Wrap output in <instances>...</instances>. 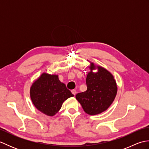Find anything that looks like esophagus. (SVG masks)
I'll list each match as a JSON object with an SVG mask.
<instances>
[{
    "mask_svg": "<svg viewBox=\"0 0 149 149\" xmlns=\"http://www.w3.org/2000/svg\"><path fill=\"white\" fill-rule=\"evenodd\" d=\"M71 92H72V93L73 95H76V93H77V91H76V90H72L71 91Z\"/></svg>",
    "mask_w": 149,
    "mask_h": 149,
    "instance_id": "34e87169",
    "label": "esophagus"
}]
</instances>
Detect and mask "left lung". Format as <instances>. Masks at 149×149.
Segmentation results:
<instances>
[{
	"label": "left lung",
	"instance_id": "obj_1",
	"mask_svg": "<svg viewBox=\"0 0 149 149\" xmlns=\"http://www.w3.org/2000/svg\"><path fill=\"white\" fill-rule=\"evenodd\" d=\"M90 62L86 83L87 90L79 93L75 98L87 114L96 115L105 111L115 99L118 90L113 74L107 69ZM97 69V71H93Z\"/></svg>",
	"mask_w": 149,
	"mask_h": 149
}]
</instances>
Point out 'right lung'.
Returning a JSON list of instances; mask_svg holds the SVG:
<instances>
[{
    "mask_svg": "<svg viewBox=\"0 0 149 149\" xmlns=\"http://www.w3.org/2000/svg\"><path fill=\"white\" fill-rule=\"evenodd\" d=\"M74 96L66 85L59 80L58 75L46 72L42 73L30 88V97L34 106L49 116L58 113L63 103Z\"/></svg>",
    "mask_w": 149,
    "mask_h": 149,
    "instance_id": "obj_1",
    "label": "right lung"
}]
</instances>
